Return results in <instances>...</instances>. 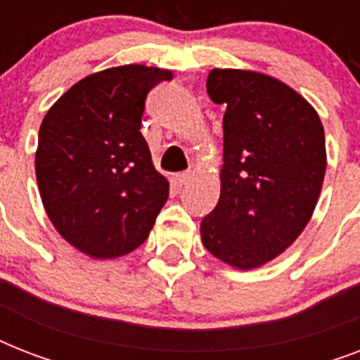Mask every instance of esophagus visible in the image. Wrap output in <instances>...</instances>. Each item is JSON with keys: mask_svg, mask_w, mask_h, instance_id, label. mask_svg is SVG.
Masks as SVG:
<instances>
[{"mask_svg": "<svg viewBox=\"0 0 360 360\" xmlns=\"http://www.w3.org/2000/svg\"><path fill=\"white\" fill-rule=\"evenodd\" d=\"M192 179V174H188V172H185V174H177L175 175V183L179 186H186L188 183H191Z\"/></svg>", "mask_w": 360, "mask_h": 360, "instance_id": "34e87169", "label": "esophagus"}]
</instances>
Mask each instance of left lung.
Wrapping results in <instances>:
<instances>
[{
	"instance_id": "obj_1",
	"label": "left lung",
	"mask_w": 360,
	"mask_h": 360,
	"mask_svg": "<svg viewBox=\"0 0 360 360\" xmlns=\"http://www.w3.org/2000/svg\"><path fill=\"white\" fill-rule=\"evenodd\" d=\"M207 93L226 108L224 164L202 243L250 271L280 256L312 219L327 168L323 124L302 95L256 70L213 69Z\"/></svg>"
}]
</instances>
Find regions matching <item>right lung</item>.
I'll return each instance as SVG.
<instances>
[{"instance_id": "1", "label": "right lung", "mask_w": 360, "mask_h": 360, "mask_svg": "<svg viewBox=\"0 0 360 360\" xmlns=\"http://www.w3.org/2000/svg\"><path fill=\"white\" fill-rule=\"evenodd\" d=\"M172 70L123 65L76 82L39 130L37 185L53 228L95 259L124 256L143 243L168 200L140 132L147 93Z\"/></svg>"}]
</instances>
